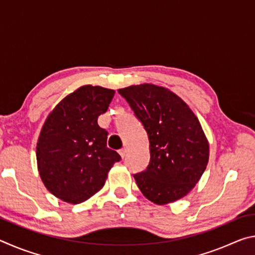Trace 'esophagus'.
<instances>
[{"mask_svg": "<svg viewBox=\"0 0 255 255\" xmlns=\"http://www.w3.org/2000/svg\"><path fill=\"white\" fill-rule=\"evenodd\" d=\"M126 153H127V148L126 147H123L122 149H119V154H120V156H122L123 158L125 157V155H126Z\"/></svg>", "mask_w": 255, "mask_h": 255, "instance_id": "1", "label": "esophagus"}]
</instances>
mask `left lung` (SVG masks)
Instances as JSON below:
<instances>
[{"label": "left lung", "instance_id": "1", "mask_svg": "<svg viewBox=\"0 0 255 255\" xmlns=\"http://www.w3.org/2000/svg\"><path fill=\"white\" fill-rule=\"evenodd\" d=\"M147 131L149 164L133 175L149 201L167 205L188 195L209 159V143L197 116L178 94L152 83L119 89Z\"/></svg>", "mask_w": 255, "mask_h": 255}]
</instances>
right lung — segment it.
Instances as JSON below:
<instances>
[{"mask_svg": "<svg viewBox=\"0 0 255 255\" xmlns=\"http://www.w3.org/2000/svg\"><path fill=\"white\" fill-rule=\"evenodd\" d=\"M114 96L115 90L83 85L47 116L37 141V167L42 183L58 199L73 205L88 200L122 159L107 147L108 132L98 125Z\"/></svg>", "mask_w": 255, "mask_h": 255, "instance_id": "add662e5", "label": "right lung"}]
</instances>
